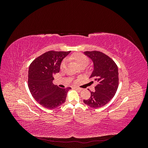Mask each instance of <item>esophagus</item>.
<instances>
[{"instance_id": "1", "label": "esophagus", "mask_w": 148, "mask_h": 148, "mask_svg": "<svg viewBox=\"0 0 148 148\" xmlns=\"http://www.w3.org/2000/svg\"><path fill=\"white\" fill-rule=\"evenodd\" d=\"M74 88H75V89H77V90H78V91H82V88H80L75 87Z\"/></svg>"}]
</instances>
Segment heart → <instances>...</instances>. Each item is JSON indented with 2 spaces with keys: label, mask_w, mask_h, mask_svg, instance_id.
<instances>
[{
  "label": "heart",
  "mask_w": 148,
  "mask_h": 148,
  "mask_svg": "<svg viewBox=\"0 0 148 148\" xmlns=\"http://www.w3.org/2000/svg\"><path fill=\"white\" fill-rule=\"evenodd\" d=\"M70 59L73 60L77 62V64L79 65V67H84L86 66L89 63V58L83 54L82 53H75L70 56ZM66 65V60L65 59L61 62L60 69V70H63L65 69Z\"/></svg>",
  "instance_id": "1"
}]
</instances>
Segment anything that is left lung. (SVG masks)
I'll return each mask as SVG.
<instances>
[{
    "mask_svg": "<svg viewBox=\"0 0 148 148\" xmlns=\"http://www.w3.org/2000/svg\"><path fill=\"white\" fill-rule=\"evenodd\" d=\"M84 53L93 62L94 70L90 78L95 79L97 84L95 91H91L89 99H84L83 102L92 108H99L107 104L117 90L119 83L118 67L110 57L102 52L86 51Z\"/></svg>",
    "mask_w": 148,
    "mask_h": 148,
    "instance_id": "obj_1",
    "label": "left lung"
}]
</instances>
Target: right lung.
<instances>
[{
	"instance_id": "1",
	"label": "right lung",
	"mask_w": 148,
	"mask_h": 148,
	"mask_svg": "<svg viewBox=\"0 0 148 148\" xmlns=\"http://www.w3.org/2000/svg\"><path fill=\"white\" fill-rule=\"evenodd\" d=\"M70 51H49L31 62L28 85L34 99L47 109H54L65 102L70 87L60 88L52 83L53 75L59 73L62 60Z\"/></svg>"
}]
</instances>
